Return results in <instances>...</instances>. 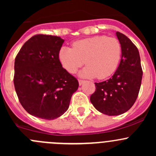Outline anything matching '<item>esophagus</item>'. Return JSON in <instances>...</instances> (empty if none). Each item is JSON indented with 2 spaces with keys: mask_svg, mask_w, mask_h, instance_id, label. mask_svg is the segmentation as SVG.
<instances>
[{
  "mask_svg": "<svg viewBox=\"0 0 156 156\" xmlns=\"http://www.w3.org/2000/svg\"><path fill=\"white\" fill-rule=\"evenodd\" d=\"M84 82V80H81V79H79L78 80V83H79V85H82L83 83Z\"/></svg>",
  "mask_w": 156,
  "mask_h": 156,
  "instance_id": "esophagus-1",
  "label": "esophagus"
}]
</instances>
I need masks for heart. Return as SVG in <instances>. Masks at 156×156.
Masks as SVG:
<instances>
[{"label": "heart", "mask_w": 156, "mask_h": 156, "mask_svg": "<svg viewBox=\"0 0 156 156\" xmlns=\"http://www.w3.org/2000/svg\"><path fill=\"white\" fill-rule=\"evenodd\" d=\"M122 57V45L115 37L98 35L75 41L72 48L62 47L58 58L61 65L71 74L85 63L81 72L83 77L103 79L112 75Z\"/></svg>", "instance_id": "b5f03b06"}]
</instances>
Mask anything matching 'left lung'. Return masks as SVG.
I'll use <instances>...</instances> for the list:
<instances>
[{
	"label": "left lung",
	"instance_id": "obj_1",
	"mask_svg": "<svg viewBox=\"0 0 156 156\" xmlns=\"http://www.w3.org/2000/svg\"><path fill=\"white\" fill-rule=\"evenodd\" d=\"M122 45V59L114 75L103 82L95 83L90 102L96 109L107 115H119L132 107L137 98L143 70L138 49L122 33L116 32Z\"/></svg>",
	"mask_w": 156,
	"mask_h": 156
}]
</instances>
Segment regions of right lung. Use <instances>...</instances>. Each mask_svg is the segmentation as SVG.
I'll use <instances>...</instances> for the list:
<instances>
[{
  "label": "right lung",
  "instance_id": "add662e5",
  "mask_svg": "<svg viewBox=\"0 0 156 156\" xmlns=\"http://www.w3.org/2000/svg\"><path fill=\"white\" fill-rule=\"evenodd\" d=\"M64 40L36 34L23 44L15 59L13 83L19 100L28 113L53 120L69 108L78 81L62 68L58 54Z\"/></svg>",
  "mask_w": 156,
  "mask_h": 156
}]
</instances>
